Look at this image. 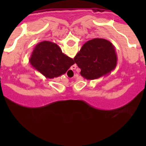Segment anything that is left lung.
<instances>
[{"label": "left lung", "instance_id": "left-lung-1", "mask_svg": "<svg viewBox=\"0 0 146 146\" xmlns=\"http://www.w3.org/2000/svg\"><path fill=\"white\" fill-rule=\"evenodd\" d=\"M114 45L104 38H93L82 45L74 60L86 80H95L111 73L117 66Z\"/></svg>", "mask_w": 146, "mask_h": 146}]
</instances>
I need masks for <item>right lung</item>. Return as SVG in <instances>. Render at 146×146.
<instances>
[{
	"label": "right lung",
	"mask_w": 146,
	"mask_h": 146,
	"mask_svg": "<svg viewBox=\"0 0 146 146\" xmlns=\"http://www.w3.org/2000/svg\"><path fill=\"white\" fill-rule=\"evenodd\" d=\"M29 61L33 68L49 79L64 74L74 64L73 59L63 53L58 45L49 41L35 46Z\"/></svg>",
	"instance_id": "1"
}]
</instances>
